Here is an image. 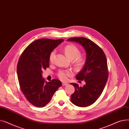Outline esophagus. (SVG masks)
<instances>
[{
  "instance_id": "34e87169",
  "label": "esophagus",
  "mask_w": 129,
  "mask_h": 129,
  "mask_svg": "<svg viewBox=\"0 0 129 129\" xmlns=\"http://www.w3.org/2000/svg\"><path fill=\"white\" fill-rule=\"evenodd\" d=\"M69 84L67 83H62V86H67Z\"/></svg>"
}]
</instances>
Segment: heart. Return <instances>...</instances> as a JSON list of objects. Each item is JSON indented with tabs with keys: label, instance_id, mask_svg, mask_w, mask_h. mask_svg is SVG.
<instances>
[{
	"label": "heart",
	"instance_id": "1",
	"mask_svg": "<svg viewBox=\"0 0 129 129\" xmlns=\"http://www.w3.org/2000/svg\"><path fill=\"white\" fill-rule=\"evenodd\" d=\"M66 56L70 59H75L74 65L77 69H80L85 63V59L83 57L79 56L80 51L77 47L72 44H70L65 47L64 49ZM55 56V51H53L50 54L49 60L51 63H53ZM57 75L58 77L63 81H66L68 79L69 77L72 75V72L70 70H60L58 72Z\"/></svg>",
	"mask_w": 129,
	"mask_h": 129
}]
</instances>
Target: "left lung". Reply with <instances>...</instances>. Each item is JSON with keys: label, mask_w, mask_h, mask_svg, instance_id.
<instances>
[{"label": "left lung", "mask_w": 129, "mask_h": 129, "mask_svg": "<svg viewBox=\"0 0 129 129\" xmlns=\"http://www.w3.org/2000/svg\"><path fill=\"white\" fill-rule=\"evenodd\" d=\"M67 41L82 45L86 55L83 68L76 76L78 80H85L86 84L83 87H79L76 83H71L75 88L71 101L78 107L89 106L100 97L107 82L108 72L106 55L103 50L89 39L79 37Z\"/></svg>", "instance_id": "1"}]
</instances>
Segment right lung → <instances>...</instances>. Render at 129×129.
Returning <instances> with one entry per match:
<instances>
[{
	"mask_svg": "<svg viewBox=\"0 0 129 129\" xmlns=\"http://www.w3.org/2000/svg\"><path fill=\"white\" fill-rule=\"evenodd\" d=\"M63 41V39L36 40L26 47L18 61L17 72L20 88L26 99L37 107L46 106L62 86L58 79L45 82L42 73L50 66V53Z\"/></svg>",
	"mask_w": 129,
	"mask_h": 129,
	"instance_id": "obj_1",
	"label": "right lung"
}]
</instances>
